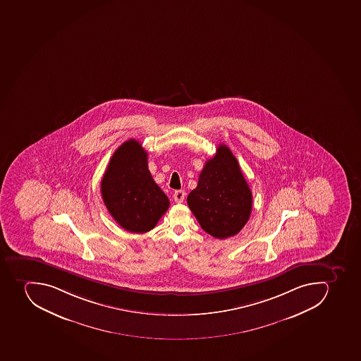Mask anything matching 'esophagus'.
Masks as SVG:
<instances>
[{
	"label": "esophagus",
	"mask_w": 361,
	"mask_h": 361,
	"mask_svg": "<svg viewBox=\"0 0 361 361\" xmlns=\"http://www.w3.org/2000/svg\"><path fill=\"white\" fill-rule=\"evenodd\" d=\"M185 197V192L182 191V190H179V191L175 192L173 193V200L176 203H182L184 201Z\"/></svg>",
	"instance_id": "1"
}]
</instances>
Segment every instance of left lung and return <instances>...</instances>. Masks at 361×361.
I'll return each mask as SVG.
<instances>
[{"label": "left lung", "instance_id": "8db88e82", "mask_svg": "<svg viewBox=\"0 0 361 361\" xmlns=\"http://www.w3.org/2000/svg\"><path fill=\"white\" fill-rule=\"evenodd\" d=\"M188 204L203 231L226 239L243 230L252 208V195L239 164L226 145L207 161Z\"/></svg>", "mask_w": 361, "mask_h": 361}]
</instances>
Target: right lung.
<instances>
[{"mask_svg": "<svg viewBox=\"0 0 361 361\" xmlns=\"http://www.w3.org/2000/svg\"><path fill=\"white\" fill-rule=\"evenodd\" d=\"M100 192L113 219L133 233L154 228L169 208V199L149 173L147 153L135 140H127L114 152Z\"/></svg>", "mask_w": 361, "mask_h": 361, "instance_id": "right-lung-1", "label": "right lung"}]
</instances>
